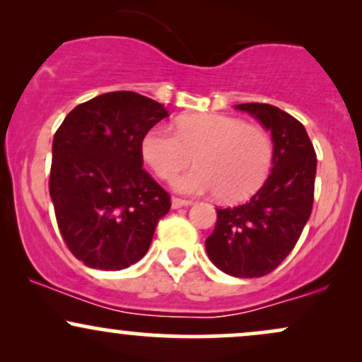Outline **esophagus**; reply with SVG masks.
Listing matches in <instances>:
<instances>
[{
    "instance_id": "1",
    "label": "esophagus",
    "mask_w": 362,
    "mask_h": 362,
    "mask_svg": "<svg viewBox=\"0 0 362 362\" xmlns=\"http://www.w3.org/2000/svg\"><path fill=\"white\" fill-rule=\"evenodd\" d=\"M192 201H187V199H180V197H173L172 199V207L173 209H178V207H184V206H190Z\"/></svg>"
}]
</instances>
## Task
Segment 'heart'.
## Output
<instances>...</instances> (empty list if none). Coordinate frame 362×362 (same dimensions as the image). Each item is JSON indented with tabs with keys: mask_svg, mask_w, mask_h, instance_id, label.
Masks as SVG:
<instances>
[{
	"mask_svg": "<svg viewBox=\"0 0 362 362\" xmlns=\"http://www.w3.org/2000/svg\"><path fill=\"white\" fill-rule=\"evenodd\" d=\"M141 155L161 180H172L194 161L197 167L177 177L184 194H216L224 202L250 197L269 177L274 158L271 134L262 126L223 114L185 115L167 126H153L141 141Z\"/></svg>",
	"mask_w": 362,
	"mask_h": 362,
	"instance_id": "obj_1",
	"label": "heart"
}]
</instances>
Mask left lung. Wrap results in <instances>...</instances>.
<instances>
[{
  "mask_svg": "<svg viewBox=\"0 0 362 362\" xmlns=\"http://www.w3.org/2000/svg\"><path fill=\"white\" fill-rule=\"evenodd\" d=\"M236 109L271 131L272 172L250 201L216 209L206 250L219 271L252 279L272 272L300 240L313 209L317 153L305 126L288 112L269 103H240Z\"/></svg>",
  "mask_w": 362,
  "mask_h": 362,
  "instance_id": "1",
  "label": "left lung"
}]
</instances>
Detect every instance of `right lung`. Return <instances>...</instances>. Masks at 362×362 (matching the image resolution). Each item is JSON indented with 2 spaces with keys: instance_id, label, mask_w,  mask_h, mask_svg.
<instances>
[{
  "instance_id": "right-lung-1",
  "label": "right lung",
  "mask_w": 362,
  "mask_h": 362,
  "mask_svg": "<svg viewBox=\"0 0 362 362\" xmlns=\"http://www.w3.org/2000/svg\"><path fill=\"white\" fill-rule=\"evenodd\" d=\"M168 112L134 91H110L66 115L49 177L69 252L91 269L120 271L146 255L170 194L143 168L141 141Z\"/></svg>"
}]
</instances>
